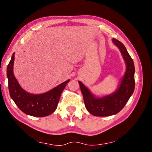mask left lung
I'll return each mask as SVG.
<instances>
[{
	"instance_id": "obj_1",
	"label": "left lung",
	"mask_w": 152,
	"mask_h": 152,
	"mask_svg": "<svg viewBox=\"0 0 152 152\" xmlns=\"http://www.w3.org/2000/svg\"><path fill=\"white\" fill-rule=\"evenodd\" d=\"M113 42L119 48L127 66L125 75L117 91L110 95L97 98L78 81L86 109L94 116L107 117L117 114L125 107L135 89V66L132 58L121 42L116 39H113Z\"/></svg>"
}]
</instances>
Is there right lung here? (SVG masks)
I'll return each mask as SVG.
<instances>
[{"instance_id":"obj_1","label":"right lung","mask_w":152,"mask_h":152,"mask_svg":"<svg viewBox=\"0 0 152 152\" xmlns=\"http://www.w3.org/2000/svg\"><path fill=\"white\" fill-rule=\"evenodd\" d=\"M15 53L7 69L9 80V91L11 99L20 110L33 117L48 116L55 111L58 107L61 92L70 80L59 84L50 91L40 94H30L19 85L13 74Z\"/></svg>"}]
</instances>
